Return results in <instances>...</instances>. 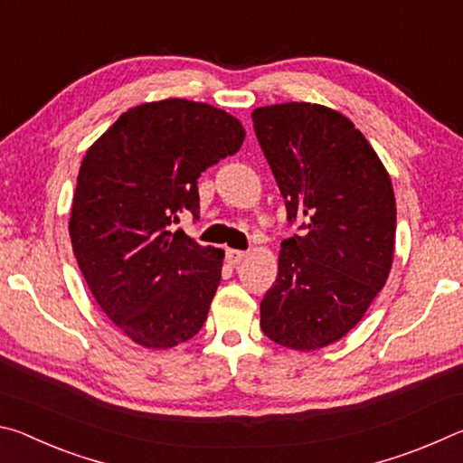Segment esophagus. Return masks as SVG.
<instances>
[{"mask_svg": "<svg viewBox=\"0 0 463 463\" xmlns=\"http://www.w3.org/2000/svg\"><path fill=\"white\" fill-rule=\"evenodd\" d=\"M245 257H247L245 250H237V249L226 250V261H229L231 265H239L242 260H245Z\"/></svg>", "mask_w": 463, "mask_h": 463, "instance_id": "obj_1", "label": "esophagus"}]
</instances>
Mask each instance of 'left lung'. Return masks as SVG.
<instances>
[{"label":"left lung","instance_id":"left-lung-1","mask_svg":"<svg viewBox=\"0 0 463 463\" xmlns=\"http://www.w3.org/2000/svg\"><path fill=\"white\" fill-rule=\"evenodd\" d=\"M253 128L284 195L288 222L261 328L296 351L326 347L354 328L388 279L396 200L386 167L354 122L289 101L257 108Z\"/></svg>","mask_w":463,"mask_h":463}]
</instances>
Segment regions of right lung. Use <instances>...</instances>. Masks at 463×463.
<instances>
[{
    "mask_svg": "<svg viewBox=\"0 0 463 463\" xmlns=\"http://www.w3.org/2000/svg\"><path fill=\"white\" fill-rule=\"evenodd\" d=\"M242 140L224 109L174 98L130 108L83 156L69 221L75 260L99 308L143 347H175L206 323L224 250L174 224L198 218V177Z\"/></svg>",
    "mask_w": 463,
    "mask_h": 463,
    "instance_id": "obj_1",
    "label": "right lung"
}]
</instances>
